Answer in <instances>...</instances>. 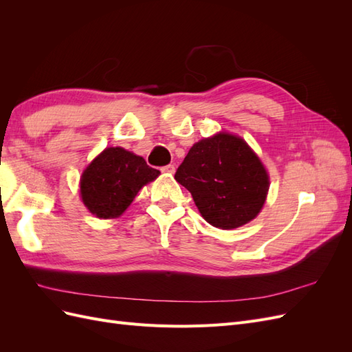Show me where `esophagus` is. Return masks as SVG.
<instances>
[{
  "instance_id": "esophagus-1",
  "label": "esophagus",
  "mask_w": 352,
  "mask_h": 352,
  "mask_svg": "<svg viewBox=\"0 0 352 352\" xmlns=\"http://www.w3.org/2000/svg\"><path fill=\"white\" fill-rule=\"evenodd\" d=\"M175 170H176L175 164H167V166L162 167V172H163V173H168V175H173Z\"/></svg>"
}]
</instances>
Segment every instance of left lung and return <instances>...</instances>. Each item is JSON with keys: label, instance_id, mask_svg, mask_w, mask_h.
<instances>
[{"label": "left lung", "instance_id": "1", "mask_svg": "<svg viewBox=\"0 0 352 352\" xmlns=\"http://www.w3.org/2000/svg\"><path fill=\"white\" fill-rule=\"evenodd\" d=\"M175 179L192 195L201 216L225 230L257 217L270 186L257 154L242 138L226 132L194 144Z\"/></svg>", "mask_w": 352, "mask_h": 352}]
</instances>
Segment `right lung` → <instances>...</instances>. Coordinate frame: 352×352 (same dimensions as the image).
Segmentation results:
<instances>
[{
	"instance_id": "1",
	"label": "right lung",
	"mask_w": 352,
	"mask_h": 352,
	"mask_svg": "<svg viewBox=\"0 0 352 352\" xmlns=\"http://www.w3.org/2000/svg\"><path fill=\"white\" fill-rule=\"evenodd\" d=\"M160 172L145 160L120 146H110L92 160L80 177L83 204L98 219H116Z\"/></svg>"
}]
</instances>
